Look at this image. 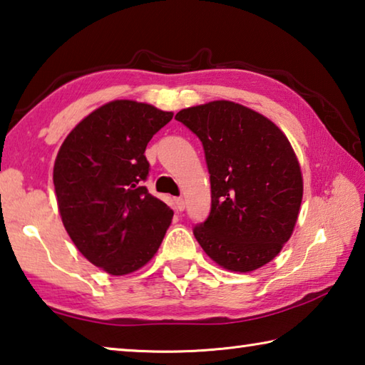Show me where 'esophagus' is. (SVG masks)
Returning <instances> with one entry per match:
<instances>
[{"mask_svg":"<svg viewBox=\"0 0 365 365\" xmlns=\"http://www.w3.org/2000/svg\"><path fill=\"white\" fill-rule=\"evenodd\" d=\"M174 202H175V207H177V210H183L185 209V201H183V197H175L174 200Z\"/></svg>","mask_w":365,"mask_h":365,"instance_id":"esophagus-1","label":"esophagus"}]
</instances>
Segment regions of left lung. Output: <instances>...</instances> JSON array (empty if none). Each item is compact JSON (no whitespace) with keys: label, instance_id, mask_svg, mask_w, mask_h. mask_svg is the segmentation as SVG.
Here are the masks:
<instances>
[{"label":"left lung","instance_id":"8db88e82","mask_svg":"<svg viewBox=\"0 0 365 365\" xmlns=\"http://www.w3.org/2000/svg\"><path fill=\"white\" fill-rule=\"evenodd\" d=\"M175 119L202 142L210 174V214L193 228L197 242L225 269L267 264L300 212L303 178L292 145L268 118L228 101L180 110Z\"/></svg>","mask_w":365,"mask_h":365}]
</instances>
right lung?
I'll return each mask as SVG.
<instances>
[{
	"instance_id": "obj_1",
	"label": "right lung",
	"mask_w": 365,
	"mask_h": 365,
	"mask_svg": "<svg viewBox=\"0 0 365 365\" xmlns=\"http://www.w3.org/2000/svg\"><path fill=\"white\" fill-rule=\"evenodd\" d=\"M174 113L113 101L65 138L54 164L58 212L76 249L108 274L134 273L160 249L174 217L143 182L145 148Z\"/></svg>"
}]
</instances>
